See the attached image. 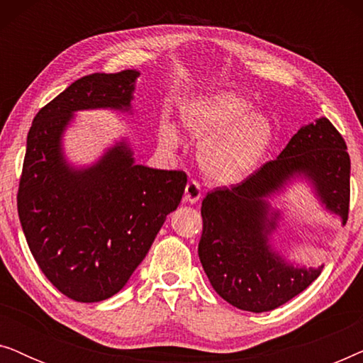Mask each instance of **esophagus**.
I'll return each instance as SVG.
<instances>
[{
	"mask_svg": "<svg viewBox=\"0 0 363 363\" xmlns=\"http://www.w3.org/2000/svg\"><path fill=\"white\" fill-rule=\"evenodd\" d=\"M183 200L186 203H191V205H195V203L201 200V188L196 182L188 183L185 188V196H183Z\"/></svg>",
	"mask_w": 363,
	"mask_h": 363,
	"instance_id": "34e87169",
	"label": "esophagus"
}]
</instances>
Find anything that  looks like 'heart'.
Here are the masks:
<instances>
[{"instance_id":"b5f03b06","label":"heart","mask_w":363,"mask_h":363,"mask_svg":"<svg viewBox=\"0 0 363 363\" xmlns=\"http://www.w3.org/2000/svg\"><path fill=\"white\" fill-rule=\"evenodd\" d=\"M182 127L200 143L198 163L210 180L236 185L259 170L274 147V123L252 101L233 91L201 94L183 104ZM167 147L180 145V132L172 123L160 130Z\"/></svg>"}]
</instances>
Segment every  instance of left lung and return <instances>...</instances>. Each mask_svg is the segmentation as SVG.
<instances>
[{"mask_svg": "<svg viewBox=\"0 0 363 363\" xmlns=\"http://www.w3.org/2000/svg\"><path fill=\"white\" fill-rule=\"evenodd\" d=\"M306 183L322 210L347 223L350 157L344 138L325 117L302 125L276 160L240 185L216 188L201 203L198 256L213 289L238 309L267 312L286 304L320 276L324 264L289 259L272 236L284 208L272 201Z\"/></svg>", "mask_w": 363, "mask_h": 363, "instance_id": "obj_1", "label": "left lung"}]
</instances>
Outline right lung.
Listing matches in <instances>:
<instances>
[{
    "label": "right lung",
    "mask_w": 363,
    "mask_h": 363,
    "mask_svg": "<svg viewBox=\"0 0 363 363\" xmlns=\"http://www.w3.org/2000/svg\"><path fill=\"white\" fill-rule=\"evenodd\" d=\"M138 76L127 69L79 79L38 112L28 133L19 221L44 276L77 302L106 301L127 284L185 191L183 172L137 165L127 133L87 165L66 155L77 112L133 116Z\"/></svg>",
    "instance_id": "1"
}]
</instances>
